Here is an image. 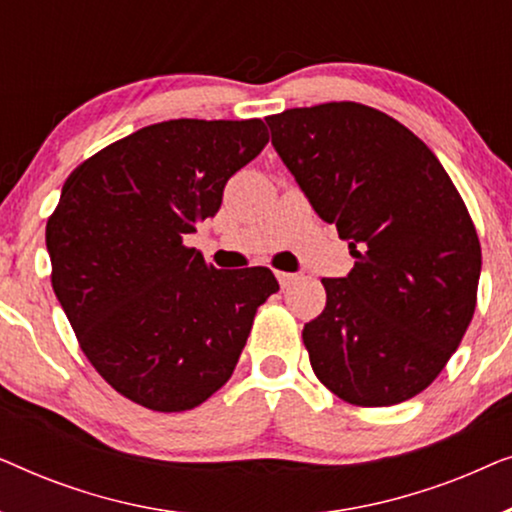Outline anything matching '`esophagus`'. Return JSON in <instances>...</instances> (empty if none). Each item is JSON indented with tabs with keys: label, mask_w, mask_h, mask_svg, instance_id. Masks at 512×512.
<instances>
[{
	"label": "esophagus",
	"mask_w": 512,
	"mask_h": 512,
	"mask_svg": "<svg viewBox=\"0 0 512 512\" xmlns=\"http://www.w3.org/2000/svg\"><path fill=\"white\" fill-rule=\"evenodd\" d=\"M293 279H296V275H293V272H277V282L282 284V286H289Z\"/></svg>",
	"instance_id": "1"
}]
</instances>
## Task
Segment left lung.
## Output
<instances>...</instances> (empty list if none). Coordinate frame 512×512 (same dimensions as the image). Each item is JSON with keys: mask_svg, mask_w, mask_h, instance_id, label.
<instances>
[{"mask_svg": "<svg viewBox=\"0 0 512 512\" xmlns=\"http://www.w3.org/2000/svg\"><path fill=\"white\" fill-rule=\"evenodd\" d=\"M272 146L356 258L321 279L303 328L314 375L342 401L396 405L436 380L475 312L480 242L461 195L422 139L356 102L265 118Z\"/></svg>", "mask_w": 512, "mask_h": 512, "instance_id": "obj_1", "label": "left lung"}]
</instances>
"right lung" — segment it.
Listing matches in <instances>:
<instances>
[{
    "mask_svg": "<svg viewBox=\"0 0 512 512\" xmlns=\"http://www.w3.org/2000/svg\"><path fill=\"white\" fill-rule=\"evenodd\" d=\"M265 144L258 118H177L95 153L62 186L46 223L53 291L97 373L144 408L191 410L221 389L279 291L268 268L216 270L184 247Z\"/></svg>",
    "mask_w": 512,
    "mask_h": 512,
    "instance_id": "1",
    "label": "right lung"
}]
</instances>
